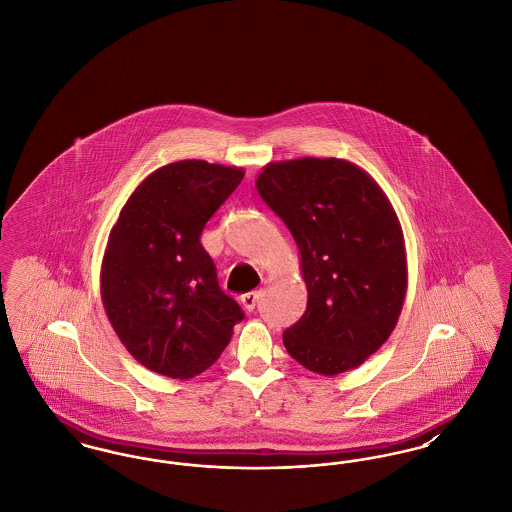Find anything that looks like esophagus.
Listing matches in <instances>:
<instances>
[{"label":"esophagus","mask_w":512,"mask_h":512,"mask_svg":"<svg viewBox=\"0 0 512 512\" xmlns=\"http://www.w3.org/2000/svg\"><path fill=\"white\" fill-rule=\"evenodd\" d=\"M257 301H259V292H247L242 295V305L247 311H253Z\"/></svg>","instance_id":"34e87169"}]
</instances>
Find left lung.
Here are the masks:
<instances>
[{
	"label": "left lung",
	"instance_id": "left-lung-1",
	"mask_svg": "<svg viewBox=\"0 0 512 512\" xmlns=\"http://www.w3.org/2000/svg\"><path fill=\"white\" fill-rule=\"evenodd\" d=\"M257 192L290 228L307 311L284 332L299 365L336 376L390 338L407 293L405 238L376 180L351 161L301 157L263 167Z\"/></svg>",
	"mask_w": 512,
	"mask_h": 512
}]
</instances>
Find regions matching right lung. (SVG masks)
<instances>
[{
  "instance_id": "right-lung-1",
  "label": "right lung",
  "mask_w": 512,
  "mask_h": 512,
  "mask_svg": "<svg viewBox=\"0 0 512 512\" xmlns=\"http://www.w3.org/2000/svg\"><path fill=\"white\" fill-rule=\"evenodd\" d=\"M244 174L197 159L165 165L142 180L111 228L101 301L126 351L151 372L194 378L219 359L244 318L199 242Z\"/></svg>"
}]
</instances>
